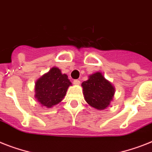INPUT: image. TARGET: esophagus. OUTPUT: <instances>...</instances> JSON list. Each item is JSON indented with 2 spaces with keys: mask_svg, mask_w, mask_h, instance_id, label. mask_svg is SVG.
<instances>
[{
  "mask_svg": "<svg viewBox=\"0 0 152 152\" xmlns=\"http://www.w3.org/2000/svg\"><path fill=\"white\" fill-rule=\"evenodd\" d=\"M73 83L74 85H80V81H79V80H75V81H73Z\"/></svg>",
  "mask_w": 152,
  "mask_h": 152,
  "instance_id": "1",
  "label": "esophagus"
}]
</instances>
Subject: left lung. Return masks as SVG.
<instances>
[{
  "mask_svg": "<svg viewBox=\"0 0 152 152\" xmlns=\"http://www.w3.org/2000/svg\"><path fill=\"white\" fill-rule=\"evenodd\" d=\"M81 86L85 100L96 110H105L113 99L115 88L101 72L98 71L89 75L88 79L83 81Z\"/></svg>",
  "mask_w": 152,
  "mask_h": 152,
  "instance_id": "left-lung-1",
  "label": "left lung"
}]
</instances>
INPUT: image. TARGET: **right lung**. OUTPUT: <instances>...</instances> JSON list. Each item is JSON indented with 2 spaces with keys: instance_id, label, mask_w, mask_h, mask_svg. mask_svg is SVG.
I'll return each instance as SVG.
<instances>
[{
  "instance_id": "1",
  "label": "right lung",
  "mask_w": 152,
  "mask_h": 152,
  "mask_svg": "<svg viewBox=\"0 0 152 152\" xmlns=\"http://www.w3.org/2000/svg\"><path fill=\"white\" fill-rule=\"evenodd\" d=\"M71 85L66 74L61 73L58 67H53L36 81L35 98L41 106L50 109L62 101Z\"/></svg>"
}]
</instances>
